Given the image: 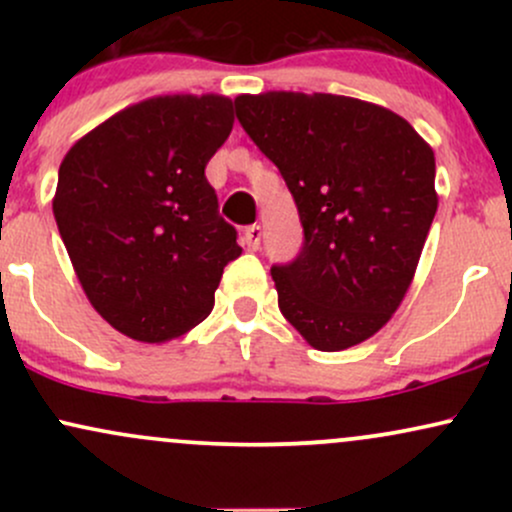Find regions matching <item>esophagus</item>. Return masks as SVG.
<instances>
[{"label": "esophagus", "mask_w": 512, "mask_h": 512, "mask_svg": "<svg viewBox=\"0 0 512 512\" xmlns=\"http://www.w3.org/2000/svg\"><path fill=\"white\" fill-rule=\"evenodd\" d=\"M260 240H262V228L257 223H252L243 231V245L248 250H260Z\"/></svg>", "instance_id": "obj_1"}]
</instances>
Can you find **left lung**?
<instances>
[{
  "mask_svg": "<svg viewBox=\"0 0 512 512\" xmlns=\"http://www.w3.org/2000/svg\"><path fill=\"white\" fill-rule=\"evenodd\" d=\"M236 115L303 223L296 260L272 267L281 315L320 351L366 342L409 291L436 216L433 149L383 105L332 93H245Z\"/></svg>",
  "mask_w": 512,
  "mask_h": 512,
  "instance_id": "1",
  "label": "left lung"
}]
</instances>
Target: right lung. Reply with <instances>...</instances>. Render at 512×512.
Listing matches in <instances>:
<instances>
[{
  "label": "right lung",
  "instance_id": "1",
  "mask_svg": "<svg viewBox=\"0 0 512 512\" xmlns=\"http://www.w3.org/2000/svg\"><path fill=\"white\" fill-rule=\"evenodd\" d=\"M231 129V98L158 96L64 156L57 228L86 298L117 332L161 344L214 308L223 267L243 252L204 175Z\"/></svg>",
  "mask_w": 512,
  "mask_h": 512
}]
</instances>
